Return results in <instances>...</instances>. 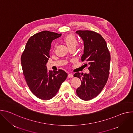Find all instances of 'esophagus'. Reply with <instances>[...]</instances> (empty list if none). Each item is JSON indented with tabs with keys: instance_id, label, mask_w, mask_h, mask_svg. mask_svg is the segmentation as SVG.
I'll list each match as a JSON object with an SVG mask.
<instances>
[{
	"instance_id": "1",
	"label": "esophagus",
	"mask_w": 133,
	"mask_h": 133,
	"mask_svg": "<svg viewBox=\"0 0 133 133\" xmlns=\"http://www.w3.org/2000/svg\"><path fill=\"white\" fill-rule=\"evenodd\" d=\"M73 77H74V76H73V75L72 74H69L68 75V78H72Z\"/></svg>"
}]
</instances>
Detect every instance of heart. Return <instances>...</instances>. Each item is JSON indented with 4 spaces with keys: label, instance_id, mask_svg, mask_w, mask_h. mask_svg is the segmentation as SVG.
Here are the masks:
<instances>
[{
    "label": "heart",
    "instance_id": "heart-1",
    "mask_svg": "<svg viewBox=\"0 0 133 133\" xmlns=\"http://www.w3.org/2000/svg\"><path fill=\"white\" fill-rule=\"evenodd\" d=\"M64 41L69 48L72 47H76L78 44L77 38L72 34H69L65 36Z\"/></svg>",
    "mask_w": 133,
    "mask_h": 133
}]
</instances>
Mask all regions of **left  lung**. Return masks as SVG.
<instances>
[{"instance_id":"8db88e82","label":"left lung","mask_w":133,"mask_h":133,"mask_svg":"<svg viewBox=\"0 0 133 133\" xmlns=\"http://www.w3.org/2000/svg\"><path fill=\"white\" fill-rule=\"evenodd\" d=\"M84 41V53L81 59L88 66L90 72H76L74 76L81 80V85L76 89L78 96L84 101L96 97L105 86L109 74L110 55L107 44L98 33L90 30H78Z\"/></svg>"}]
</instances>
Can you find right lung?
I'll list each match as a JSON object with an SVG mask.
<instances>
[{
    "label": "right lung",
    "mask_w": 133,
    "mask_h": 133,
    "mask_svg": "<svg viewBox=\"0 0 133 133\" xmlns=\"http://www.w3.org/2000/svg\"><path fill=\"white\" fill-rule=\"evenodd\" d=\"M61 35L46 30L35 34L29 38L21 57L27 84L34 95L43 100L55 96L67 77L64 70L48 71L46 65L52 41Z\"/></svg>",
    "instance_id": "1"
}]
</instances>
